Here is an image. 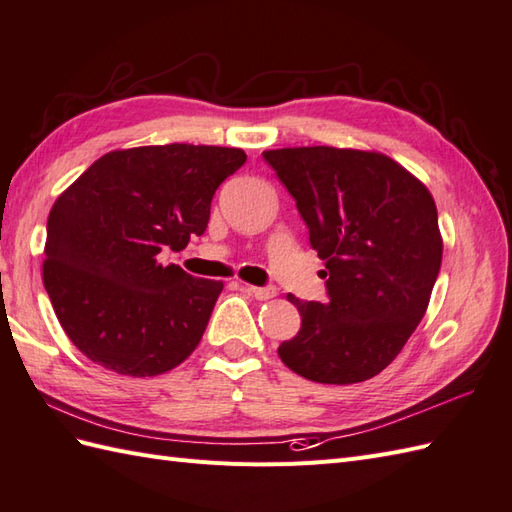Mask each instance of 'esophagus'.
<instances>
[{
  "label": "esophagus",
  "mask_w": 512,
  "mask_h": 512,
  "mask_svg": "<svg viewBox=\"0 0 512 512\" xmlns=\"http://www.w3.org/2000/svg\"><path fill=\"white\" fill-rule=\"evenodd\" d=\"M243 291L247 293V295H252V297H256V299H260V302H265V299H271V297H276V286H252V284H245L243 286Z\"/></svg>",
  "instance_id": "1"
}]
</instances>
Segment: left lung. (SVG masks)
Wrapping results in <instances>:
<instances>
[{
  "label": "left lung",
  "instance_id": "obj_1",
  "mask_svg": "<svg viewBox=\"0 0 512 512\" xmlns=\"http://www.w3.org/2000/svg\"><path fill=\"white\" fill-rule=\"evenodd\" d=\"M326 260V302L289 295L302 328L282 363L321 384L365 382L393 363L426 315L443 241L430 191L378 152L284 147L263 152Z\"/></svg>",
  "mask_w": 512,
  "mask_h": 512
}]
</instances>
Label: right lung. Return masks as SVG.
Here are the masks:
<instances>
[{"mask_svg":"<svg viewBox=\"0 0 512 512\" xmlns=\"http://www.w3.org/2000/svg\"><path fill=\"white\" fill-rule=\"evenodd\" d=\"M243 149L149 145L95 160L47 219L43 282L71 343L121 376H160L202 341L223 284L158 254L202 236Z\"/></svg>","mask_w":512,"mask_h":512,"instance_id":"right-lung-1","label":"right lung"}]
</instances>
